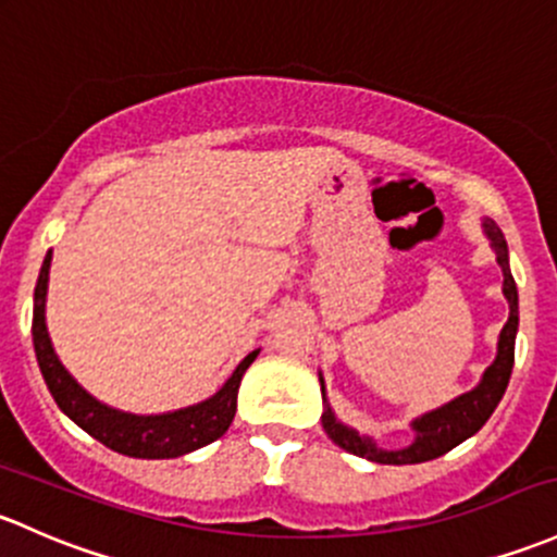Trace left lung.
Listing matches in <instances>:
<instances>
[{"label":"left lung","mask_w":557,"mask_h":557,"mask_svg":"<svg viewBox=\"0 0 557 557\" xmlns=\"http://www.w3.org/2000/svg\"><path fill=\"white\" fill-rule=\"evenodd\" d=\"M485 237L491 239V248H494L496 261H499L502 274H505V290L507 304H510V318H507L505 327L499 333V347H496V360L485 368L483 379L475 389L465 392V395L454 397L446 406L435 408V411L424 413V417L413 419V443L400 450H384L376 446V441L368 435L352 430V426L342 424L336 419V413L331 411L325 397V382L323 373H320V386H323V430L327 432L333 443L338 448L349 450V454L362 456L368 461H376V465H419V461L437 459V456L448 454L450 448H456L459 443H465L467 437H472L480 426L488 421L494 408L499 406L502 395H505L507 384H510L512 362H515V333H518V288H515V280L510 272V253H507V239L502 234L499 226L491 219L483 221Z\"/></svg>","instance_id":"1"}]
</instances>
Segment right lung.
Returning a JSON list of instances; mask_svg holds the SVG:
<instances>
[{
  "label": "right lung",
  "instance_id": "obj_1",
  "mask_svg": "<svg viewBox=\"0 0 557 557\" xmlns=\"http://www.w3.org/2000/svg\"><path fill=\"white\" fill-rule=\"evenodd\" d=\"M52 253L45 256L42 269H39L37 288H34V352H37L39 371H42L47 389L55 397L58 408L66 413L74 424L82 426L87 435L96 437L98 443L116 450V454L136 456V459H175V456L191 454V450L219 441L230 430L234 411H237V389L243 382L245 371L256 360L259 349L250 352L234 368L226 384L208 400L197 406L178 408V411L154 413V417H136V413L116 411L107 403L96 400L87 389H82L77 379L63 368L52 349L50 333L45 325V298L47 280H50Z\"/></svg>",
  "mask_w": 557,
  "mask_h": 557
}]
</instances>
